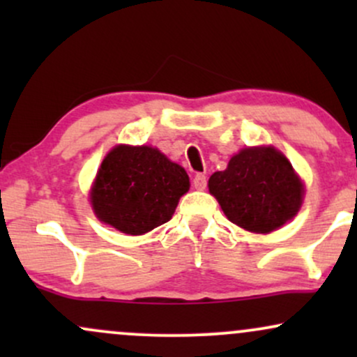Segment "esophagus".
Returning a JSON list of instances; mask_svg holds the SVG:
<instances>
[{"instance_id":"esophagus-1","label":"esophagus","mask_w":357,"mask_h":357,"mask_svg":"<svg viewBox=\"0 0 357 357\" xmlns=\"http://www.w3.org/2000/svg\"><path fill=\"white\" fill-rule=\"evenodd\" d=\"M192 184H195L196 190H204V188H206V176L202 173L195 174V178H192Z\"/></svg>"}]
</instances>
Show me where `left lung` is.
Instances as JSON below:
<instances>
[{"label":"left lung","instance_id":"obj_1","mask_svg":"<svg viewBox=\"0 0 357 357\" xmlns=\"http://www.w3.org/2000/svg\"><path fill=\"white\" fill-rule=\"evenodd\" d=\"M208 186L231 223L257 233L273 231L292 220L304 195L292 165L273 147L240 151Z\"/></svg>","mask_w":357,"mask_h":357}]
</instances>
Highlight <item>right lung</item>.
<instances>
[{"label":"right lung","instance_id":"right-lung-1","mask_svg":"<svg viewBox=\"0 0 357 357\" xmlns=\"http://www.w3.org/2000/svg\"><path fill=\"white\" fill-rule=\"evenodd\" d=\"M190 190L181 166L147 146H117L102 162L92 188L100 221L127 235H142L171 220Z\"/></svg>","mask_w":357,"mask_h":357}]
</instances>
